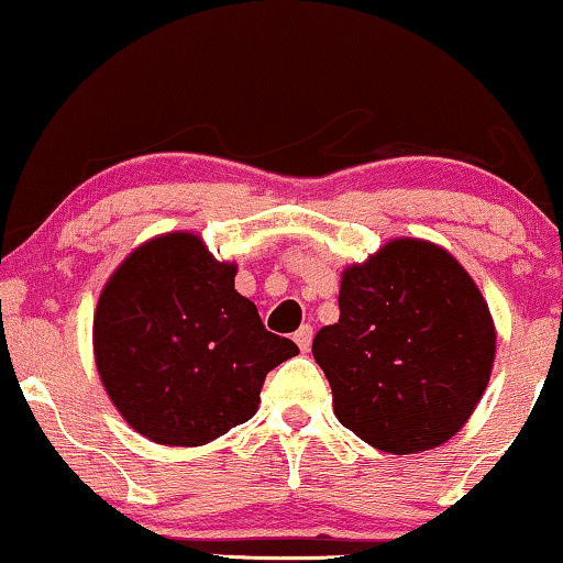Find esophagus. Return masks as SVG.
I'll list each match as a JSON object with an SVG mask.
<instances>
[{
	"mask_svg": "<svg viewBox=\"0 0 563 563\" xmlns=\"http://www.w3.org/2000/svg\"><path fill=\"white\" fill-rule=\"evenodd\" d=\"M295 343L299 345V351L302 353H307L310 351V345H312V328L310 325H302L295 333Z\"/></svg>",
	"mask_w": 563,
	"mask_h": 563,
	"instance_id": "esophagus-1",
	"label": "esophagus"
}]
</instances>
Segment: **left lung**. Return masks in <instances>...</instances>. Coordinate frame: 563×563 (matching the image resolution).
<instances>
[{"label":"left lung","instance_id":"8db88e82","mask_svg":"<svg viewBox=\"0 0 563 563\" xmlns=\"http://www.w3.org/2000/svg\"><path fill=\"white\" fill-rule=\"evenodd\" d=\"M341 318L318 330L312 356L335 418L395 456L451 441L479 405L497 330L464 266L422 238H391L341 274Z\"/></svg>","mask_w":563,"mask_h":563}]
</instances>
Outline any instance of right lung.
<instances>
[{
	"mask_svg": "<svg viewBox=\"0 0 563 563\" xmlns=\"http://www.w3.org/2000/svg\"><path fill=\"white\" fill-rule=\"evenodd\" d=\"M238 266L202 235L151 238L114 268L95 310V364L135 433L161 445H205L258 410L266 374L297 356L235 289Z\"/></svg>",
	"mask_w": 563,
	"mask_h": 563,
	"instance_id": "obj_1",
	"label": "right lung"
}]
</instances>
